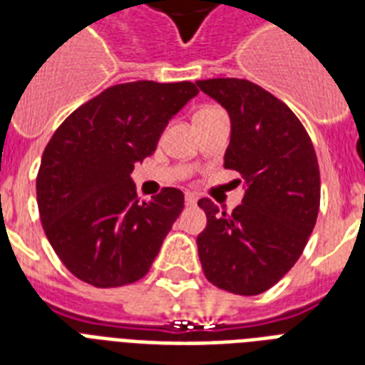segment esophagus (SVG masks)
<instances>
[{
  "label": "esophagus",
  "mask_w": 365,
  "mask_h": 365,
  "mask_svg": "<svg viewBox=\"0 0 365 365\" xmlns=\"http://www.w3.org/2000/svg\"><path fill=\"white\" fill-rule=\"evenodd\" d=\"M185 205H187V206L197 205V195H195V193H185Z\"/></svg>",
  "instance_id": "1"
}]
</instances>
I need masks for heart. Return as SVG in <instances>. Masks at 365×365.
Instances as JSON below:
<instances>
[{
  "label": "heart",
  "mask_w": 365,
  "mask_h": 365,
  "mask_svg": "<svg viewBox=\"0 0 365 365\" xmlns=\"http://www.w3.org/2000/svg\"><path fill=\"white\" fill-rule=\"evenodd\" d=\"M210 110H214V108H202V110H199L197 113H200V111H210Z\"/></svg>",
  "instance_id": "heart-1"
}]
</instances>
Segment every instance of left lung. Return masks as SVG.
<instances>
[{
  "label": "left lung",
  "instance_id": "obj_1",
  "mask_svg": "<svg viewBox=\"0 0 365 365\" xmlns=\"http://www.w3.org/2000/svg\"><path fill=\"white\" fill-rule=\"evenodd\" d=\"M231 119L223 166L244 178L231 214L200 199L206 229L197 237L205 277L231 294L257 295L295 265L317 223L320 170L305 126L288 106L246 79L197 81Z\"/></svg>",
  "mask_w": 365,
  "mask_h": 365
}]
</instances>
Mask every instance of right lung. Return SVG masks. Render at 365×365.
I'll return each instance as SVG.
<instances>
[{
    "mask_svg": "<svg viewBox=\"0 0 365 365\" xmlns=\"http://www.w3.org/2000/svg\"><path fill=\"white\" fill-rule=\"evenodd\" d=\"M197 94L189 81L123 83L56 128L37 172V206L48 242L79 280L117 288L148 274L182 214L183 193L165 187L140 200L130 172Z\"/></svg>",
    "mask_w": 365,
    "mask_h": 365,
    "instance_id": "1",
    "label": "right lung"
}]
</instances>
